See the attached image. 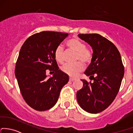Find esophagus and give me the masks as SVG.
<instances>
[{
	"label": "esophagus",
	"mask_w": 133,
	"mask_h": 133,
	"mask_svg": "<svg viewBox=\"0 0 133 133\" xmlns=\"http://www.w3.org/2000/svg\"><path fill=\"white\" fill-rule=\"evenodd\" d=\"M75 78H69V81H71V82H73V81H75Z\"/></svg>",
	"instance_id": "obj_1"
}]
</instances>
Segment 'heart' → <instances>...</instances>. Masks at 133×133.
I'll list each match as a JSON object with an SVG mask.
<instances>
[{
  "label": "heart",
  "instance_id": "heart-1",
  "mask_svg": "<svg viewBox=\"0 0 133 133\" xmlns=\"http://www.w3.org/2000/svg\"><path fill=\"white\" fill-rule=\"evenodd\" d=\"M67 45L69 49L76 54L75 57L76 64H65L62 67V72L69 75L71 77H75L76 75L83 71L84 66L82 62L85 64L90 62L92 59V53L90 49L87 48L86 45L83 41L78 38H72L67 42ZM55 58L60 64H62L64 61V50L62 45L57 46L54 52Z\"/></svg>",
  "mask_w": 133,
  "mask_h": 133
}]
</instances>
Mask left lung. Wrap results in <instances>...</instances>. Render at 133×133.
Here are the masks:
<instances>
[{"instance_id": "left-lung-1", "label": "left lung", "mask_w": 133, "mask_h": 133, "mask_svg": "<svg viewBox=\"0 0 133 133\" xmlns=\"http://www.w3.org/2000/svg\"><path fill=\"white\" fill-rule=\"evenodd\" d=\"M78 37L93 50L91 63L84 73L94 82L81 79L83 86L76 93V99L85 111L98 114L112 103L118 94L124 75L122 58L117 47L99 34H78Z\"/></svg>"}]
</instances>
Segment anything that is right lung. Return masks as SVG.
I'll use <instances>...</instances> for the list:
<instances>
[{
    "label": "right lung",
    "mask_w": 133,
    "mask_h": 133,
    "mask_svg": "<svg viewBox=\"0 0 133 133\" xmlns=\"http://www.w3.org/2000/svg\"><path fill=\"white\" fill-rule=\"evenodd\" d=\"M69 34L43 31L35 34L25 41L19 51L15 76L23 99L37 111H45L57 103L69 76L58 69L54 56L55 48ZM54 72L47 78L46 70Z\"/></svg>",
    "instance_id": "1"
}]
</instances>
